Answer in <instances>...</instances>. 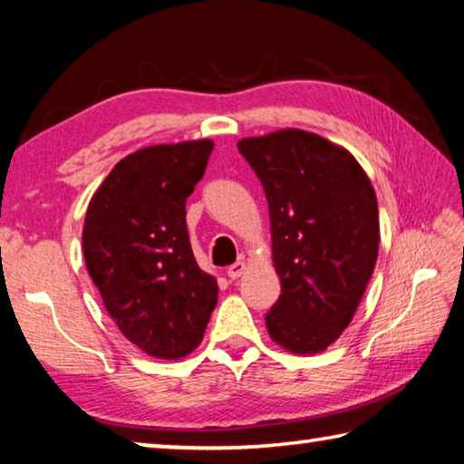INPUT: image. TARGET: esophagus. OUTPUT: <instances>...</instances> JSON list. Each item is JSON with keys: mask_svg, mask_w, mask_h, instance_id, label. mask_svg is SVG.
<instances>
[{"mask_svg": "<svg viewBox=\"0 0 464 464\" xmlns=\"http://www.w3.org/2000/svg\"><path fill=\"white\" fill-rule=\"evenodd\" d=\"M243 274H246V262H235L233 266H229V270H227V276L231 280L241 278Z\"/></svg>", "mask_w": 464, "mask_h": 464, "instance_id": "34e87169", "label": "esophagus"}]
</instances>
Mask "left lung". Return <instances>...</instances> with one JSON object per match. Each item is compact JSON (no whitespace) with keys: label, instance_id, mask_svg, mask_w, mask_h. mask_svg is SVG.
Instances as JSON below:
<instances>
[{"label":"left lung","instance_id":"1","mask_svg":"<svg viewBox=\"0 0 464 464\" xmlns=\"http://www.w3.org/2000/svg\"><path fill=\"white\" fill-rule=\"evenodd\" d=\"M270 210L280 298L266 315L274 342L319 354L352 324L379 256V202L348 149L280 129L237 140Z\"/></svg>","mask_w":464,"mask_h":464}]
</instances>
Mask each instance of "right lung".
<instances>
[{"label": "right lung", "mask_w": 464, "mask_h": 464, "mask_svg": "<svg viewBox=\"0 0 464 464\" xmlns=\"http://www.w3.org/2000/svg\"><path fill=\"white\" fill-rule=\"evenodd\" d=\"M213 147L182 140L122 157L85 213L83 257L108 315L160 360L198 348L217 304V278L198 268L186 229V198Z\"/></svg>", "instance_id": "add662e5"}]
</instances>
